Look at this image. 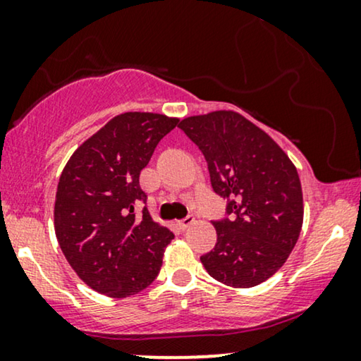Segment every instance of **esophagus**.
<instances>
[{"instance_id": "obj_1", "label": "esophagus", "mask_w": 361, "mask_h": 361, "mask_svg": "<svg viewBox=\"0 0 361 361\" xmlns=\"http://www.w3.org/2000/svg\"><path fill=\"white\" fill-rule=\"evenodd\" d=\"M194 221H195L194 216L189 215V216H185V219H182V220L177 221V226H179L180 230H187V228H189V226H192V224H194Z\"/></svg>"}]
</instances>
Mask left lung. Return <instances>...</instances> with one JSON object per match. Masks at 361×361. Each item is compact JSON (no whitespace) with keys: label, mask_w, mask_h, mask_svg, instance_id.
Here are the masks:
<instances>
[{"label":"left lung","mask_w":361,"mask_h":361,"mask_svg":"<svg viewBox=\"0 0 361 361\" xmlns=\"http://www.w3.org/2000/svg\"><path fill=\"white\" fill-rule=\"evenodd\" d=\"M179 128L204 154L212 189L226 199L215 248L200 256L212 278L253 288L286 263L302 228L299 174L288 154L236 111L189 116Z\"/></svg>","instance_id":"left-lung-1"}]
</instances>
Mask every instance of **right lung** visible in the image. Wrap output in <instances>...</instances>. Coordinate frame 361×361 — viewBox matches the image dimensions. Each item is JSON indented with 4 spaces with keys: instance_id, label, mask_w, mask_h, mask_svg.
I'll return each mask as SVG.
<instances>
[{
    "instance_id": "add662e5",
    "label": "right lung",
    "mask_w": 361,
    "mask_h": 361,
    "mask_svg": "<svg viewBox=\"0 0 361 361\" xmlns=\"http://www.w3.org/2000/svg\"><path fill=\"white\" fill-rule=\"evenodd\" d=\"M179 120L157 113L118 115L73 152L59 179L54 226L83 283L110 298L146 289L159 274L174 233L152 221L140 174Z\"/></svg>"
}]
</instances>
